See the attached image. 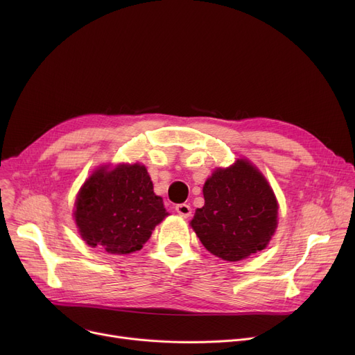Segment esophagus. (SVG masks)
Masks as SVG:
<instances>
[{
	"label": "esophagus",
	"mask_w": 355,
	"mask_h": 355,
	"mask_svg": "<svg viewBox=\"0 0 355 355\" xmlns=\"http://www.w3.org/2000/svg\"><path fill=\"white\" fill-rule=\"evenodd\" d=\"M175 211L181 216V217H184V218H187V217H190L191 216V207L189 206V204H177L175 206Z\"/></svg>",
	"instance_id": "esophagus-1"
}]
</instances>
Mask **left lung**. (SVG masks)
I'll return each instance as SVG.
<instances>
[{"mask_svg":"<svg viewBox=\"0 0 355 355\" xmlns=\"http://www.w3.org/2000/svg\"><path fill=\"white\" fill-rule=\"evenodd\" d=\"M202 194L204 206L196 210L190 225L210 253L237 262L268 246L277 227V201L250 161L217 168Z\"/></svg>","mask_w":355,"mask_h":355,"instance_id":"8db88e82","label":"left lung"}]
</instances>
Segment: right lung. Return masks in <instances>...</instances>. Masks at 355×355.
<instances>
[{
  "label": "right lung",
  "instance_id": "1",
  "mask_svg": "<svg viewBox=\"0 0 355 355\" xmlns=\"http://www.w3.org/2000/svg\"><path fill=\"white\" fill-rule=\"evenodd\" d=\"M74 206L82 239L110 254L141 250L168 216L146 168L138 162L112 170L101 166L86 180Z\"/></svg>",
  "mask_w": 355,
  "mask_h": 355
}]
</instances>
